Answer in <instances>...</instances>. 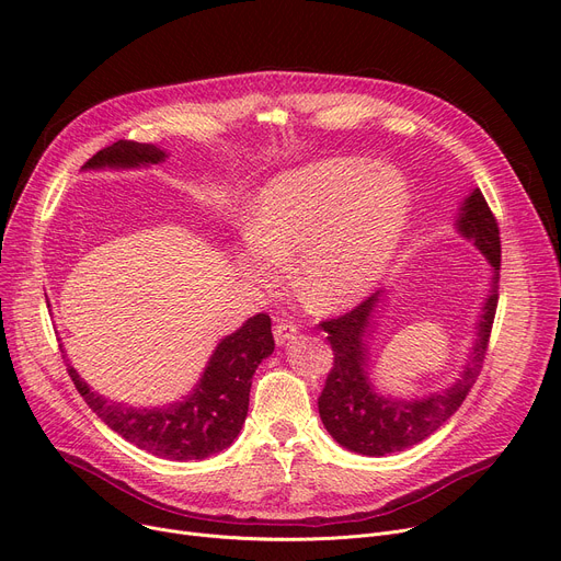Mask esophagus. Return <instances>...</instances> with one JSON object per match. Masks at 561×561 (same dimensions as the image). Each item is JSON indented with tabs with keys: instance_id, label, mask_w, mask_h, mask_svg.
Wrapping results in <instances>:
<instances>
[{
	"instance_id": "obj_1",
	"label": "esophagus",
	"mask_w": 561,
	"mask_h": 561,
	"mask_svg": "<svg viewBox=\"0 0 561 561\" xmlns=\"http://www.w3.org/2000/svg\"><path fill=\"white\" fill-rule=\"evenodd\" d=\"M275 341H277V345H284V343H288V341H293L296 339V334H298V328L293 325V322H288V320H282V322H277L275 325Z\"/></svg>"
}]
</instances>
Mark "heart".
<instances>
[{"instance_id":"obj_1","label":"heart","mask_w":561,"mask_h":561,"mask_svg":"<svg viewBox=\"0 0 561 561\" xmlns=\"http://www.w3.org/2000/svg\"><path fill=\"white\" fill-rule=\"evenodd\" d=\"M409 191L393 170L325 159L277 174L248 216L252 250L241 263L259 284H277L298 259V290L316 311L355 305L379 284L400 248Z\"/></svg>"}]
</instances>
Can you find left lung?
Here are the masks:
<instances>
[{
    "mask_svg": "<svg viewBox=\"0 0 561 561\" xmlns=\"http://www.w3.org/2000/svg\"><path fill=\"white\" fill-rule=\"evenodd\" d=\"M457 229L486 256L493 277L470 359L448 389L436 391L423 400H398L379 396L373 389L368 377V336L373 325H377L373 320L377 307L389 298L387 290H375L370 298L352 311L320 322L334 350V366L328 375L325 389L318 398L320 421L336 444L352 453L385 457L421 444L455 414L476 385L486 357L500 282V231L480 188L463 199Z\"/></svg>",
    "mask_w": 561,
    "mask_h": 561,
    "instance_id": "8db88e82",
    "label": "left lung"
}]
</instances>
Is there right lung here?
I'll list each match as a JSON object with an SVG mask.
<instances>
[{
  "instance_id": "obj_1",
  "label": "right lung",
  "mask_w": 561,
  "mask_h": 561,
  "mask_svg": "<svg viewBox=\"0 0 561 561\" xmlns=\"http://www.w3.org/2000/svg\"><path fill=\"white\" fill-rule=\"evenodd\" d=\"M165 157L161 147L117 140L88 159L83 170L154 165ZM273 350L271 316L256 313L218 343L191 396L152 409L129 407L100 396L70 364L68 375L85 404L129 444L163 459L191 461L211 457L233 444L248 416L252 375L265 357L273 355Z\"/></svg>"
}]
</instances>
